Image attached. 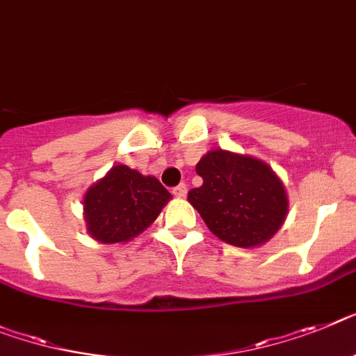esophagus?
Masks as SVG:
<instances>
[{
  "label": "esophagus",
  "instance_id": "esophagus-1",
  "mask_svg": "<svg viewBox=\"0 0 356 356\" xmlns=\"http://www.w3.org/2000/svg\"><path fill=\"white\" fill-rule=\"evenodd\" d=\"M186 192H188V186H186V184H179V186H175V188H173V190H172L173 195L179 197V199H181V197L186 195Z\"/></svg>",
  "mask_w": 356,
  "mask_h": 356
}]
</instances>
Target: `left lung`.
I'll return each instance as SVG.
<instances>
[{"label":"left lung","mask_w":356,"mask_h":356,"mask_svg":"<svg viewBox=\"0 0 356 356\" xmlns=\"http://www.w3.org/2000/svg\"><path fill=\"white\" fill-rule=\"evenodd\" d=\"M202 186L188 192L215 237L237 248L262 246L288 217L284 183L264 161L215 148L195 166Z\"/></svg>","instance_id":"8db88e82"}]
</instances>
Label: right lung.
<instances>
[{
  "instance_id": "add662e5",
  "label": "right lung",
  "mask_w": 356,
  "mask_h": 356,
  "mask_svg": "<svg viewBox=\"0 0 356 356\" xmlns=\"http://www.w3.org/2000/svg\"><path fill=\"white\" fill-rule=\"evenodd\" d=\"M170 199L159 179L115 164L83 197L86 232L101 244L130 243L159 217Z\"/></svg>"
}]
</instances>
